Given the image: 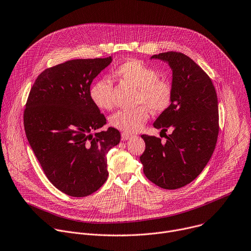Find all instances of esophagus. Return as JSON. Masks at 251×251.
<instances>
[{
    "label": "esophagus",
    "instance_id": "1",
    "mask_svg": "<svg viewBox=\"0 0 251 251\" xmlns=\"http://www.w3.org/2000/svg\"><path fill=\"white\" fill-rule=\"evenodd\" d=\"M131 137H132V135L129 134V133H127V132H123V133H122V139H123V140H128V139H130Z\"/></svg>",
    "mask_w": 251,
    "mask_h": 251
}]
</instances>
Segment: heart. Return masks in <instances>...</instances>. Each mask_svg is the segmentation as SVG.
Here are the masks:
<instances>
[{"mask_svg": "<svg viewBox=\"0 0 251 251\" xmlns=\"http://www.w3.org/2000/svg\"><path fill=\"white\" fill-rule=\"evenodd\" d=\"M114 78L137 89L136 104L144 106L133 110H122L110 118V124L125 132H136L143 127L149 119V108L153 114L165 112L172 103L173 88L166 79L158 78V72L149 65L129 59L113 71ZM90 98L100 110L113 108V83L108 78L95 81L90 88Z\"/></svg>", "mask_w": 251, "mask_h": 251, "instance_id": "obj_1", "label": "heart"}]
</instances>
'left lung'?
Returning a JSON list of instances; mask_svg holds the SVG:
<instances>
[{
  "instance_id": "8db88e82",
  "label": "left lung",
  "mask_w": 251,
  "mask_h": 251,
  "mask_svg": "<svg viewBox=\"0 0 251 251\" xmlns=\"http://www.w3.org/2000/svg\"><path fill=\"white\" fill-rule=\"evenodd\" d=\"M151 59L166 62L172 70V103L153 124L161 132L172 128V133L164 143L142 134L145 150L139 159L147 179L173 190L196 179L214 153L219 133L218 97L210 77L187 55L171 51Z\"/></svg>"
}]
</instances>
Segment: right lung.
<instances>
[{
	"mask_svg": "<svg viewBox=\"0 0 251 251\" xmlns=\"http://www.w3.org/2000/svg\"><path fill=\"white\" fill-rule=\"evenodd\" d=\"M113 58L74 59L39 74L24 114L28 143L47 179L72 197H86L107 180V153L121 141L90 98L93 80Z\"/></svg>",
	"mask_w": 251,
	"mask_h": 251,
	"instance_id": "add662e5",
	"label": "right lung"
}]
</instances>
